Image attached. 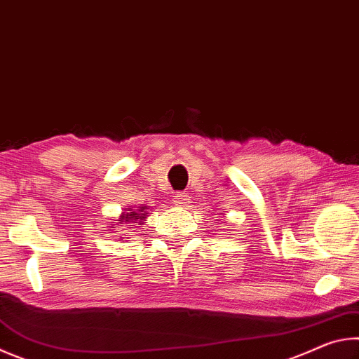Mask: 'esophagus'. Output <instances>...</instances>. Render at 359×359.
Segmentation results:
<instances>
[{"label":"esophagus","instance_id":"34e87169","mask_svg":"<svg viewBox=\"0 0 359 359\" xmlns=\"http://www.w3.org/2000/svg\"><path fill=\"white\" fill-rule=\"evenodd\" d=\"M187 201H188V198L185 193H175L172 196V203L177 205H184V204H187Z\"/></svg>","mask_w":359,"mask_h":359}]
</instances>
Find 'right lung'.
Listing matches in <instances>:
<instances>
[{
  "instance_id": "obj_1",
  "label": "right lung",
  "mask_w": 359,
  "mask_h": 359,
  "mask_svg": "<svg viewBox=\"0 0 359 359\" xmlns=\"http://www.w3.org/2000/svg\"><path fill=\"white\" fill-rule=\"evenodd\" d=\"M147 209V208H139V209H135V210H131L130 214H123V217L120 218L118 220V223L120 224H123V223H136V224H141L137 222V218L139 220H144L145 218V214H144V210ZM133 226V224H131Z\"/></svg>"
}]
</instances>
